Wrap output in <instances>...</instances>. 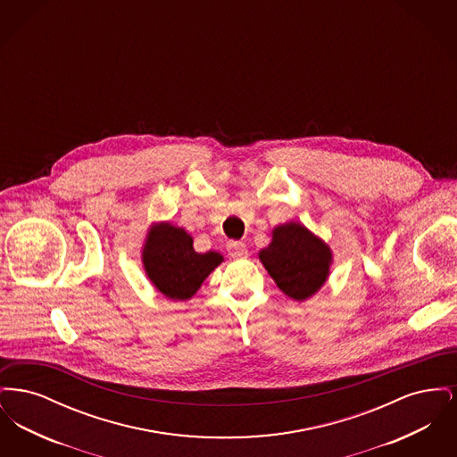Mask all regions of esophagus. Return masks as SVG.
Instances as JSON below:
<instances>
[{
    "mask_svg": "<svg viewBox=\"0 0 457 457\" xmlns=\"http://www.w3.org/2000/svg\"><path fill=\"white\" fill-rule=\"evenodd\" d=\"M228 252L233 259H245L248 255L246 245L243 241H229L228 243Z\"/></svg>",
    "mask_w": 457,
    "mask_h": 457,
    "instance_id": "34e87169",
    "label": "esophagus"
}]
</instances>
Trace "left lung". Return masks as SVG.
<instances>
[{"label": "left lung", "mask_w": 457, "mask_h": 457, "mask_svg": "<svg viewBox=\"0 0 457 457\" xmlns=\"http://www.w3.org/2000/svg\"><path fill=\"white\" fill-rule=\"evenodd\" d=\"M259 257L279 289L293 300L303 302L326 283L330 250L298 222L276 228L272 243Z\"/></svg>", "instance_id": "left-lung-1"}]
</instances>
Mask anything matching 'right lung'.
I'll return each instance as SVG.
<instances>
[{
    "label": "right lung",
    "instance_id": "add662e5",
    "mask_svg": "<svg viewBox=\"0 0 457 457\" xmlns=\"http://www.w3.org/2000/svg\"><path fill=\"white\" fill-rule=\"evenodd\" d=\"M222 257L216 252L196 253L194 239L171 224L155 226L144 248V265L154 286L171 300H188Z\"/></svg>",
    "mask_w": 457,
    "mask_h": 457
}]
</instances>
